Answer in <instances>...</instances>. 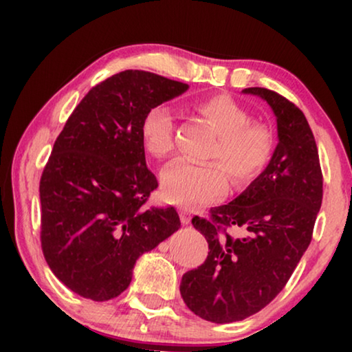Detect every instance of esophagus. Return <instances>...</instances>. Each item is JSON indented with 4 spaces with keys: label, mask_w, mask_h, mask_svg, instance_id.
I'll list each match as a JSON object with an SVG mask.
<instances>
[{
    "label": "esophagus",
    "mask_w": 352,
    "mask_h": 352,
    "mask_svg": "<svg viewBox=\"0 0 352 352\" xmlns=\"http://www.w3.org/2000/svg\"><path fill=\"white\" fill-rule=\"evenodd\" d=\"M179 218L182 224L190 223V211L189 210H179Z\"/></svg>",
    "instance_id": "34e87169"
}]
</instances>
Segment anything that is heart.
Here are the masks:
<instances>
[{
	"label": "heart",
	"mask_w": 352,
	"mask_h": 352,
	"mask_svg": "<svg viewBox=\"0 0 352 352\" xmlns=\"http://www.w3.org/2000/svg\"><path fill=\"white\" fill-rule=\"evenodd\" d=\"M195 109L218 134L206 152V158L214 162L195 165L179 160L163 171V195L181 206H199L218 200L228 187L224 170L234 184L253 179L267 163L274 144L269 126L252 120L248 110L229 96L201 99ZM139 134L148 155L158 160L170 157L175 151L171 110L165 105L148 109L141 120Z\"/></svg>",
	"instance_id": "1"
}]
</instances>
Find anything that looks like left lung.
<instances>
[{"label": "left lung", "instance_id": "8db88e82", "mask_svg": "<svg viewBox=\"0 0 352 352\" xmlns=\"http://www.w3.org/2000/svg\"><path fill=\"white\" fill-rule=\"evenodd\" d=\"M271 105L278 144L266 170L237 199L194 216L208 256L181 280L186 306L201 319L229 324L256 314L287 285L309 247L322 205L319 151L305 113L266 88H247ZM237 228L238 235L228 230Z\"/></svg>", "mask_w": 352, "mask_h": 352}]
</instances>
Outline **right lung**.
I'll return each mask as SVG.
<instances>
[{"mask_svg":"<svg viewBox=\"0 0 352 352\" xmlns=\"http://www.w3.org/2000/svg\"><path fill=\"white\" fill-rule=\"evenodd\" d=\"M187 88L151 72H120L89 89L57 136L40 179V239L47 266L76 295L117 298L136 259L181 228L175 206H146L158 181L139 126L148 109Z\"/></svg>","mask_w":352,"mask_h":352,"instance_id":"add662e5","label":"right lung"}]
</instances>
